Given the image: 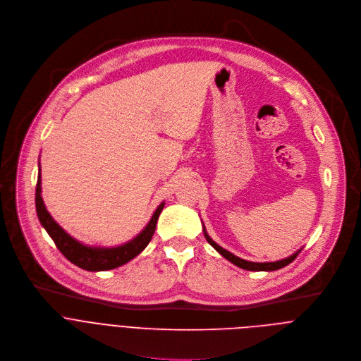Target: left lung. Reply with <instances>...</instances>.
I'll return each instance as SVG.
<instances>
[{
  "label": "left lung",
  "instance_id": "left-lung-1",
  "mask_svg": "<svg viewBox=\"0 0 361 361\" xmlns=\"http://www.w3.org/2000/svg\"><path fill=\"white\" fill-rule=\"evenodd\" d=\"M203 233H204V238H206V240L209 242V245H210V246H213L216 250H218V252H219L225 259H228V260H229V262H232L233 264H236V266H239V267H242V269H246V270H255V271H262V270H266V271L277 270V269H281V267L287 266L289 263H292V262L298 257V255L300 253V250H299V252H296L295 255H292L290 257L283 259V260H279V262H267V263H255V262H247V260H243V259H240V257H238V256L232 255L231 252L225 250V249H224V247H221L218 243H214V242L209 238V235L206 233L204 228H203Z\"/></svg>",
  "mask_w": 361,
  "mask_h": 361
}]
</instances>
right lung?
Returning a JSON list of instances; mask_svg holds the SVG:
<instances>
[{"mask_svg": "<svg viewBox=\"0 0 361 361\" xmlns=\"http://www.w3.org/2000/svg\"><path fill=\"white\" fill-rule=\"evenodd\" d=\"M165 203H161L158 209L155 210L151 222L148 226L143 229L135 239L130 242L118 246V247H88L72 239L65 231L51 218V214L45 209V204L41 197V173L38 175L37 188H35V206H37V214L41 225L45 228L51 239L54 240L55 246L59 249V252L75 266L90 270V271H101V270H111L115 267H119L129 260H132L135 256H137L143 249L148 246L151 242L159 214L164 209Z\"/></svg>", "mask_w": 361, "mask_h": 361, "instance_id": "right-lung-1", "label": "right lung"}]
</instances>
